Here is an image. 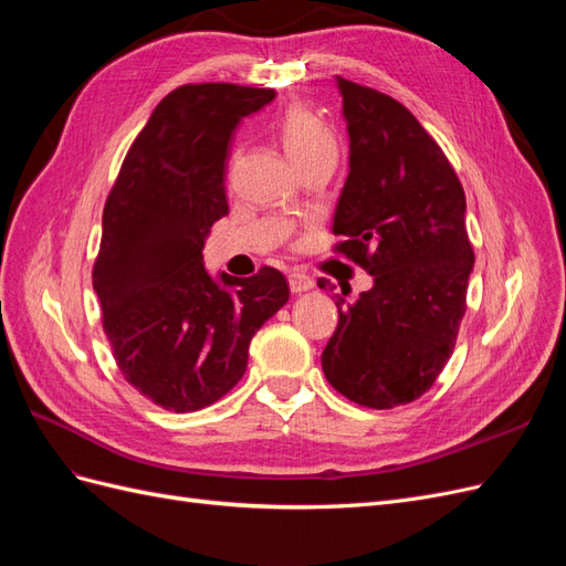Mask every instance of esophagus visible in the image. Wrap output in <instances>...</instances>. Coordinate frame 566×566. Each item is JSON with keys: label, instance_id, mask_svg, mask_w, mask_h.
<instances>
[{"label": "esophagus", "instance_id": "esophagus-1", "mask_svg": "<svg viewBox=\"0 0 566 566\" xmlns=\"http://www.w3.org/2000/svg\"><path fill=\"white\" fill-rule=\"evenodd\" d=\"M287 283H290V290H293V293H306V290L314 287V279L306 276V273H302V271H290Z\"/></svg>", "mask_w": 566, "mask_h": 566}]
</instances>
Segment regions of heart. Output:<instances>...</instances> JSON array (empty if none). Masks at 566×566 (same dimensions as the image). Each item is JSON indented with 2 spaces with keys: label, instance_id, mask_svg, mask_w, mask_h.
<instances>
[{
  "label": "heart",
  "instance_id": "b5f03b06",
  "mask_svg": "<svg viewBox=\"0 0 566 566\" xmlns=\"http://www.w3.org/2000/svg\"><path fill=\"white\" fill-rule=\"evenodd\" d=\"M279 139L295 165L318 156H337L335 132L306 106H290L279 119Z\"/></svg>",
  "mask_w": 566,
  "mask_h": 566
}]
</instances>
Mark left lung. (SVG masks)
<instances>
[{"mask_svg":"<svg viewBox=\"0 0 566 566\" xmlns=\"http://www.w3.org/2000/svg\"><path fill=\"white\" fill-rule=\"evenodd\" d=\"M349 132V177L333 217V252L373 287L345 304L321 354L349 401L387 410L416 401L453 354L468 310L474 250L465 191L439 144L397 98L337 77ZM318 287H333L318 279Z\"/></svg>","mask_w":566,"mask_h":566,"instance_id":"8db88e82","label":"left lung"}]
</instances>
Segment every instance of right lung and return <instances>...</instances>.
<instances>
[{
    "instance_id": "add662e5",
    "label": "right lung",
    "mask_w": 566,
    "mask_h": 566,
    "mask_svg": "<svg viewBox=\"0 0 566 566\" xmlns=\"http://www.w3.org/2000/svg\"><path fill=\"white\" fill-rule=\"evenodd\" d=\"M273 90L181 84L129 146L104 208L94 290L125 380L175 413L224 397L248 368L254 333L290 297L283 273L250 279L202 266V245L229 212L224 172L233 129Z\"/></svg>"
}]
</instances>
